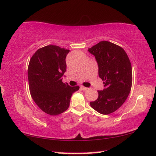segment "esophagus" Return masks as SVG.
I'll use <instances>...</instances> for the list:
<instances>
[{"label":"esophagus","mask_w":156,"mask_h":156,"mask_svg":"<svg viewBox=\"0 0 156 156\" xmlns=\"http://www.w3.org/2000/svg\"><path fill=\"white\" fill-rule=\"evenodd\" d=\"M80 88L82 90H87L88 89V88H86V87H84V86H80Z\"/></svg>","instance_id":"esophagus-1"}]
</instances>
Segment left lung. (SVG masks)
Here are the masks:
<instances>
[{
  "instance_id": "8db88e82",
  "label": "left lung",
  "mask_w": 156,
  "mask_h": 156,
  "mask_svg": "<svg viewBox=\"0 0 156 156\" xmlns=\"http://www.w3.org/2000/svg\"><path fill=\"white\" fill-rule=\"evenodd\" d=\"M88 50L96 58L99 77L104 84L90 106L100 114H110L124 103L131 90V62L122 47L108 41H101Z\"/></svg>"
}]
</instances>
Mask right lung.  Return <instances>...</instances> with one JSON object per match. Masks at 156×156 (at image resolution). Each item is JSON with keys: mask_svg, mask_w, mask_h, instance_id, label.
<instances>
[{"mask_svg": "<svg viewBox=\"0 0 156 156\" xmlns=\"http://www.w3.org/2000/svg\"><path fill=\"white\" fill-rule=\"evenodd\" d=\"M69 52L55 45L46 46L39 48L29 62L28 78L32 98L49 115H56L66 111L72 94L80 88L62 82Z\"/></svg>", "mask_w": 156, "mask_h": 156, "instance_id": "obj_1", "label": "right lung"}]
</instances>
